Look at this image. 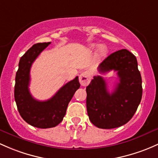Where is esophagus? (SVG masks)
<instances>
[{"label": "esophagus", "mask_w": 158, "mask_h": 158, "mask_svg": "<svg viewBox=\"0 0 158 158\" xmlns=\"http://www.w3.org/2000/svg\"><path fill=\"white\" fill-rule=\"evenodd\" d=\"M91 79H92V74L89 71H85L79 76V82L82 86L88 85Z\"/></svg>", "instance_id": "34e87169"}]
</instances>
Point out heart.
<instances>
[{
    "label": "heart",
    "instance_id": "heart-1",
    "mask_svg": "<svg viewBox=\"0 0 158 158\" xmlns=\"http://www.w3.org/2000/svg\"><path fill=\"white\" fill-rule=\"evenodd\" d=\"M91 48H96V45L92 44V45L91 46ZM106 53H107V48H106L104 46H101L98 49V53L99 57H103V56L105 55Z\"/></svg>",
    "mask_w": 158,
    "mask_h": 158
}]
</instances>
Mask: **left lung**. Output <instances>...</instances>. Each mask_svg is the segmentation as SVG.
Masks as SVG:
<instances>
[{
	"instance_id": "8db88e82",
	"label": "left lung",
	"mask_w": 158,
	"mask_h": 158,
	"mask_svg": "<svg viewBox=\"0 0 158 158\" xmlns=\"http://www.w3.org/2000/svg\"><path fill=\"white\" fill-rule=\"evenodd\" d=\"M117 72L119 82L109 93L101 76H94L86 87V106L89 119L101 129H114L129 122L140 104L142 77L135 55L127 49L113 53L98 66L101 73Z\"/></svg>"
}]
</instances>
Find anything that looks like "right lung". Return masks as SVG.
<instances>
[{"instance_id": "1", "label": "right lung", "mask_w": 158, "mask_h": 158, "mask_svg": "<svg viewBox=\"0 0 158 158\" xmlns=\"http://www.w3.org/2000/svg\"><path fill=\"white\" fill-rule=\"evenodd\" d=\"M51 42L38 43L30 48L20 58L16 74L14 98L18 111L27 123L40 129L54 127L64 119L69 102L80 87L79 77L67 82L49 100L35 99L29 92L30 69L32 63Z\"/></svg>"}]
</instances>
